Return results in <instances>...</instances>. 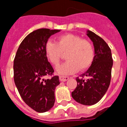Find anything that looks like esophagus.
<instances>
[{
  "label": "esophagus",
  "instance_id": "34e87169",
  "mask_svg": "<svg viewBox=\"0 0 127 127\" xmlns=\"http://www.w3.org/2000/svg\"><path fill=\"white\" fill-rule=\"evenodd\" d=\"M60 80H61V82H65L66 80H68L69 78V77H67V76H60Z\"/></svg>",
  "mask_w": 127,
  "mask_h": 127
}]
</instances>
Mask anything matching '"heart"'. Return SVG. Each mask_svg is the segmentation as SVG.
<instances>
[{"label": "heart", "instance_id": "obj_1", "mask_svg": "<svg viewBox=\"0 0 127 127\" xmlns=\"http://www.w3.org/2000/svg\"><path fill=\"white\" fill-rule=\"evenodd\" d=\"M45 51L47 60L54 66L61 63L63 53H66L67 61L57 68V72L62 75H69L79 69H87L95 57L94 45L89 40L71 33L58 36L56 42L48 41Z\"/></svg>", "mask_w": 127, "mask_h": 127}]
</instances>
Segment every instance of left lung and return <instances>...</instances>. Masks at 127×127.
<instances>
[{
  "label": "left lung",
  "instance_id": "1",
  "mask_svg": "<svg viewBox=\"0 0 127 127\" xmlns=\"http://www.w3.org/2000/svg\"><path fill=\"white\" fill-rule=\"evenodd\" d=\"M87 35L94 46V60L87 71L76 78L77 87L71 92L75 100L84 105H93L102 99L109 88L113 59L107 42L90 30Z\"/></svg>",
  "mask_w": 127,
  "mask_h": 127
}]
</instances>
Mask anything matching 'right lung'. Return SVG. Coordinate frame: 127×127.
<instances>
[{"label": "right lung", "mask_w": 127, "mask_h": 127, "mask_svg": "<svg viewBox=\"0 0 127 127\" xmlns=\"http://www.w3.org/2000/svg\"><path fill=\"white\" fill-rule=\"evenodd\" d=\"M61 30L38 29L24 38L14 61V79L22 99L38 113L48 111L54 105L55 89L59 77L45 79L54 69L45 56V47L50 36Z\"/></svg>", "instance_id": "right-lung-1"}]
</instances>
